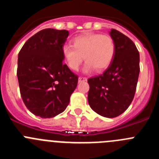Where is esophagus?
Returning <instances> with one entry per match:
<instances>
[{"mask_svg": "<svg viewBox=\"0 0 159 159\" xmlns=\"http://www.w3.org/2000/svg\"><path fill=\"white\" fill-rule=\"evenodd\" d=\"M88 79L86 77H83V76H80L79 77V83H81V82H85L87 81Z\"/></svg>", "mask_w": 159, "mask_h": 159, "instance_id": "obj_1", "label": "esophagus"}]
</instances>
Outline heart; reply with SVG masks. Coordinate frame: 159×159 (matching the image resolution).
Returning <instances> with one entry per match:
<instances>
[{
  "label": "heart",
  "instance_id": "obj_1",
  "mask_svg": "<svg viewBox=\"0 0 159 159\" xmlns=\"http://www.w3.org/2000/svg\"><path fill=\"white\" fill-rule=\"evenodd\" d=\"M62 57L67 66L77 71L84 60L85 71H101L106 69L113 60L116 53V43L109 35L86 33L75 36L72 46L64 45Z\"/></svg>",
  "mask_w": 159,
  "mask_h": 159
}]
</instances>
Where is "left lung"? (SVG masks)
I'll return each instance as SVG.
<instances>
[{
    "mask_svg": "<svg viewBox=\"0 0 159 159\" xmlns=\"http://www.w3.org/2000/svg\"><path fill=\"white\" fill-rule=\"evenodd\" d=\"M110 35L116 43L115 57L102 75L88 80V99L97 114L115 118L127 110L134 99L140 71L139 52L122 32L112 29Z\"/></svg>",
    "mask_w": 159,
    "mask_h": 159,
    "instance_id": "1",
    "label": "left lung"
}]
</instances>
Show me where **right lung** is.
I'll use <instances>...</instances> for the list:
<instances>
[{
    "mask_svg": "<svg viewBox=\"0 0 159 159\" xmlns=\"http://www.w3.org/2000/svg\"><path fill=\"white\" fill-rule=\"evenodd\" d=\"M69 32L45 29L30 37L18 54L16 75L26 107L41 118L62 113L78 84L64 64L62 48Z\"/></svg>",
    "mask_w": 159,
    "mask_h": 159,
    "instance_id": "add662e5",
    "label": "right lung"
}]
</instances>
